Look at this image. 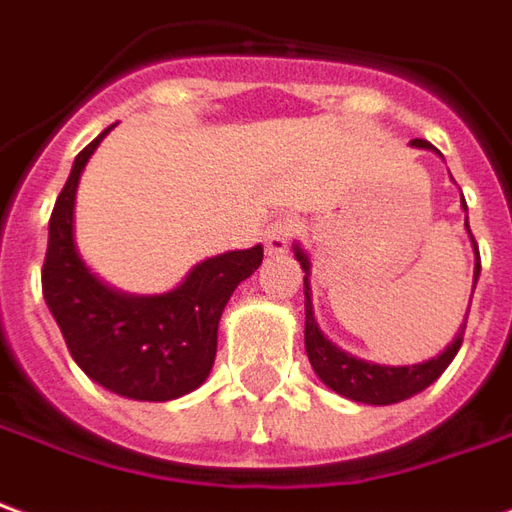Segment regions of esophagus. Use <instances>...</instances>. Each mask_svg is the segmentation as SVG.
<instances>
[{
	"label": "esophagus",
	"instance_id": "obj_1",
	"mask_svg": "<svg viewBox=\"0 0 512 512\" xmlns=\"http://www.w3.org/2000/svg\"><path fill=\"white\" fill-rule=\"evenodd\" d=\"M293 232H296V224L291 219H277L266 230V252L268 255H285L288 246L293 241Z\"/></svg>",
	"mask_w": 512,
	"mask_h": 512
}]
</instances>
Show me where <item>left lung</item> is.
Instances as JSON below:
<instances>
[{"label": "left lung", "mask_w": 512, "mask_h": 512, "mask_svg": "<svg viewBox=\"0 0 512 512\" xmlns=\"http://www.w3.org/2000/svg\"><path fill=\"white\" fill-rule=\"evenodd\" d=\"M410 146L416 149H432L438 152L430 141H421V138H413ZM441 155V152H438ZM463 210H466V202H463ZM468 230V219H466ZM468 238H471V246H474V288H477V280H480V249H477V241L468 230ZM293 255L299 260V266L305 271V352L310 366L318 374V380L324 382L327 388H332L335 393H341L352 402H363V405H396V402H405L410 396H416L424 388H430L432 382L441 377L446 366L455 360L457 349L463 343V332H466V321L463 327L455 335V341L449 343L443 349L441 355L432 357V360H424V363H416V366H380V363H368V360H360V357L349 355L338 349L335 343L318 330V321L313 316V293H310V257L305 255V249L299 244H293ZM474 293V291H471ZM471 307V302H468Z\"/></svg>", "instance_id": "8db88e82"}]
</instances>
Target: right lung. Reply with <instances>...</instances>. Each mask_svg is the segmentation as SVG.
I'll use <instances>...</instances> for the list:
<instances>
[{"mask_svg": "<svg viewBox=\"0 0 512 512\" xmlns=\"http://www.w3.org/2000/svg\"><path fill=\"white\" fill-rule=\"evenodd\" d=\"M99 138L74 157V166L49 219L44 299L77 366L107 391L138 402H169L207 380L219 321L232 291L263 263V246L207 257L169 293L132 296L107 288L82 263L74 244V202L82 169Z\"/></svg>", "mask_w": 512, "mask_h": 512, "instance_id": "right-lung-1", "label": "right lung"}]
</instances>
